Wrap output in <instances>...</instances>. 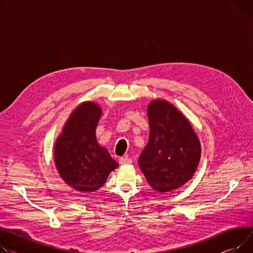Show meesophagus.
<instances>
[{"mask_svg":"<svg viewBox=\"0 0 253 253\" xmlns=\"http://www.w3.org/2000/svg\"><path fill=\"white\" fill-rule=\"evenodd\" d=\"M119 163L121 165H128V164H131L132 163V160L129 159L128 157H122L119 159Z\"/></svg>","mask_w":253,"mask_h":253,"instance_id":"1","label":"esophagus"}]
</instances>
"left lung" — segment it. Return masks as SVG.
<instances>
[{"instance_id":"1","label":"left lung","mask_w":253,"mask_h":253,"mask_svg":"<svg viewBox=\"0 0 253 253\" xmlns=\"http://www.w3.org/2000/svg\"><path fill=\"white\" fill-rule=\"evenodd\" d=\"M147 117L149 139L139 156V168L156 191L178 189L197 169L199 139L186 117L167 100H153Z\"/></svg>"}]
</instances>
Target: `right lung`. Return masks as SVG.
<instances>
[{
	"instance_id": "add662e5",
	"label": "right lung",
	"mask_w": 253,
	"mask_h": 253,
	"mask_svg": "<svg viewBox=\"0 0 253 253\" xmlns=\"http://www.w3.org/2000/svg\"><path fill=\"white\" fill-rule=\"evenodd\" d=\"M102 109L93 102L80 104L64 125L55 143L54 159L61 178L79 192H93L119 167L107 148L97 143L95 129Z\"/></svg>"
}]
</instances>
